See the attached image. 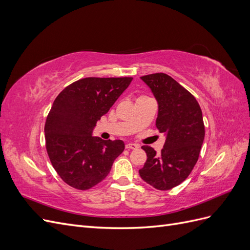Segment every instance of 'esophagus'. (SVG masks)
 Returning <instances> with one entry per match:
<instances>
[{
  "mask_svg": "<svg viewBox=\"0 0 250 250\" xmlns=\"http://www.w3.org/2000/svg\"><path fill=\"white\" fill-rule=\"evenodd\" d=\"M126 149L128 150H133V149H138L139 146L137 145V144H132V143H129V144H126Z\"/></svg>",
  "mask_w": 250,
  "mask_h": 250,
  "instance_id": "obj_1",
  "label": "esophagus"
}]
</instances>
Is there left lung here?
<instances>
[{
  "mask_svg": "<svg viewBox=\"0 0 250 250\" xmlns=\"http://www.w3.org/2000/svg\"><path fill=\"white\" fill-rule=\"evenodd\" d=\"M141 79L157 101L155 125L166 142L160 155L152 147H142L147 161L139 173L157 190H171L186 180L198 161L204 140L202 111L195 97L169 75L155 73Z\"/></svg>",
  "mask_w": 250,
  "mask_h": 250,
  "instance_id": "obj_1",
  "label": "left lung"
}]
</instances>
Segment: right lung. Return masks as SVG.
I'll return each mask as SVG.
<instances>
[{
  "label": "right lung",
  "instance_id": "right-lung-1",
  "mask_svg": "<svg viewBox=\"0 0 250 250\" xmlns=\"http://www.w3.org/2000/svg\"><path fill=\"white\" fill-rule=\"evenodd\" d=\"M131 81L83 78L56 97L44 125L46 148L53 168L72 188L83 191L101 183L124 151L123 141H104L92 133Z\"/></svg>",
  "mask_w": 250,
  "mask_h": 250
}]
</instances>
